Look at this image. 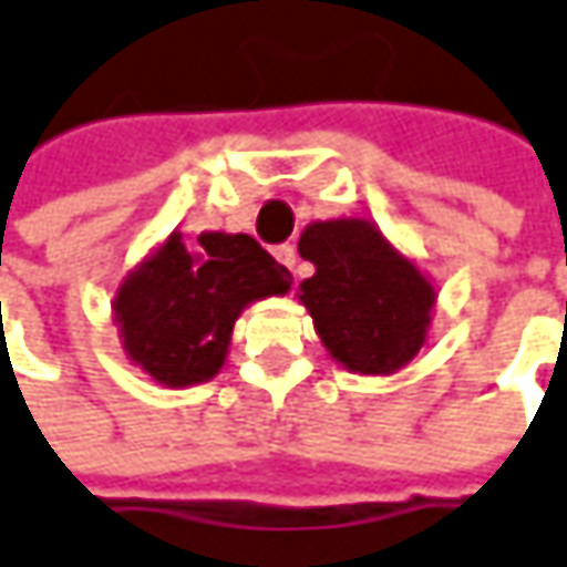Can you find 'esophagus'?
Returning <instances> with one entry per match:
<instances>
[{"label":"esophagus","instance_id":"obj_1","mask_svg":"<svg viewBox=\"0 0 567 567\" xmlns=\"http://www.w3.org/2000/svg\"><path fill=\"white\" fill-rule=\"evenodd\" d=\"M272 254H276V260H279V264H285L291 272H295V276H298V269H295V266H298V250H295V245H279Z\"/></svg>","mask_w":567,"mask_h":567}]
</instances>
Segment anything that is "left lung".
<instances>
[{
	"instance_id": "8db88e82",
	"label": "left lung",
	"mask_w": 567,
	"mask_h": 567,
	"mask_svg": "<svg viewBox=\"0 0 567 567\" xmlns=\"http://www.w3.org/2000/svg\"><path fill=\"white\" fill-rule=\"evenodd\" d=\"M298 250L317 266L301 282V303L326 351L351 373H395L423 348L436 291L377 225L313 223L303 228Z\"/></svg>"
}]
</instances>
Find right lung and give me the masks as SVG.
Returning a JSON list of instances; mask_svg holds the SVG:
<instances>
[{"label": "right lung", "instance_id": "add662e5", "mask_svg": "<svg viewBox=\"0 0 567 567\" xmlns=\"http://www.w3.org/2000/svg\"><path fill=\"white\" fill-rule=\"evenodd\" d=\"M291 276L250 235L204 231L185 247L172 231L115 295L125 354L156 382L182 389L223 370L247 303L285 295Z\"/></svg>", "mask_w": 567, "mask_h": 567}]
</instances>
